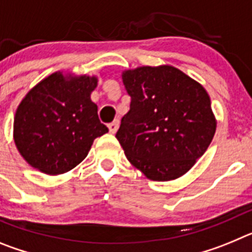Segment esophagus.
<instances>
[{
	"instance_id": "esophagus-1",
	"label": "esophagus",
	"mask_w": 252,
	"mask_h": 252,
	"mask_svg": "<svg viewBox=\"0 0 252 252\" xmlns=\"http://www.w3.org/2000/svg\"><path fill=\"white\" fill-rule=\"evenodd\" d=\"M119 126H120V122L116 120V121H113L112 124L108 125V130H110L111 133H116V131L119 130Z\"/></svg>"
}]
</instances>
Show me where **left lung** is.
Listing matches in <instances>:
<instances>
[{
	"instance_id": "obj_1",
	"label": "left lung",
	"mask_w": 252,
	"mask_h": 252,
	"mask_svg": "<svg viewBox=\"0 0 252 252\" xmlns=\"http://www.w3.org/2000/svg\"><path fill=\"white\" fill-rule=\"evenodd\" d=\"M122 82L131 103L116 137L128 161L150 180L186 174L217 126L204 87L171 65L127 69Z\"/></svg>"
}]
</instances>
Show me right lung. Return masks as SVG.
<instances>
[{"label":"right lung","instance_id":"1","mask_svg":"<svg viewBox=\"0 0 252 252\" xmlns=\"http://www.w3.org/2000/svg\"><path fill=\"white\" fill-rule=\"evenodd\" d=\"M95 75L55 72L22 98L13 119V141L29 165L64 174L83 161L95 137L108 132L91 94Z\"/></svg>","mask_w":252,"mask_h":252}]
</instances>
